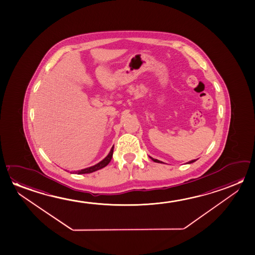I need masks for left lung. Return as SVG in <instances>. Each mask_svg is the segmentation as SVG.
Listing matches in <instances>:
<instances>
[{"label":"left lung","instance_id":"left-lung-1","mask_svg":"<svg viewBox=\"0 0 255 255\" xmlns=\"http://www.w3.org/2000/svg\"><path fill=\"white\" fill-rule=\"evenodd\" d=\"M150 157V156H149ZM150 158H151L154 162H157V163H164V162L160 161V160H158V159H156V158H151L150 157ZM197 159H193V160H190V161L188 162V164H191V163H193V162L196 161Z\"/></svg>","mask_w":255,"mask_h":255}]
</instances>
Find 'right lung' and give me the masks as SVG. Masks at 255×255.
<instances>
[{"label":"right lung","mask_w":255,"mask_h":255,"mask_svg":"<svg viewBox=\"0 0 255 255\" xmlns=\"http://www.w3.org/2000/svg\"><path fill=\"white\" fill-rule=\"evenodd\" d=\"M114 145L112 147V149L110 150L109 154L105 157L103 160L99 162V163H97L96 165H94L92 166H89V167H87V168H84V169L79 170V171H74L73 173H75V174H90V173H93L95 171H97V170L102 169V168H104L105 166H107L108 164H109L110 161H111V159L113 158V154H114Z\"/></svg>","instance_id":"add662e5"}]
</instances>
